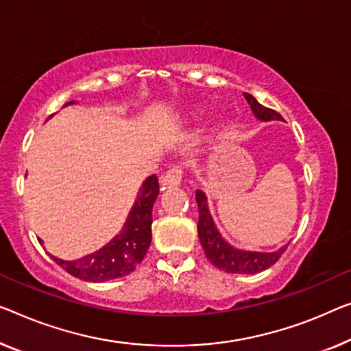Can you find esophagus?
Segmentation results:
<instances>
[{
    "label": "esophagus",
    "instance_id": "1",
    "mask_svg": "<svg viewBox=\"0 0 351 351\" xmlns=\"http://www.w3.org/2000/svg\"><path fill=\"white\" fill-rule=\"evenodd\" d=\"M181 180H182L181 167H171L170 170H167L165 173L160 176V186L164 187V189H171V187L180 186Z\"/></svg>",
    "mask_w": 351,
    "mask_h": 351
}]
</instances>
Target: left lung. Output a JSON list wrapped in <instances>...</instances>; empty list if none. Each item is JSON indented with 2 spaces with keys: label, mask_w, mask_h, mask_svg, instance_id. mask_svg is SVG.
I'll use <instances>...</instances> for the list:
<instances>
[{
  "label": "left lung",
  "mask_w": 351,
  "mask_h": 351,
  "mask_svg": "<svg viewBox=\"0 0 351 351\" xmlns=\"http://www.w3.org/2000/svg\"><path fill=\"white\" fill-rule=\"evenodd\" d=\"M244 97L252 110L254 117L260 121H284V118L274 110L266 108L255 99L252 94L244 93ZM195 200L198 205V238L203 250H205L206 258L216 266V268L226 271L232 274H255L268 269L273 266L280 255L285 252L287 245H282L280 249L274 252H255V250H243L233 247L232 244L222 238L219 233L216 223L213 221L211 213L208 208V198L205 192L197 189Z\"/></svg>",
  "instance_id": "8db88e82"
}]
</instances>
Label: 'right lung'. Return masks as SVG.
I'll return each instance as SVG.
<instances>
[{"label":"right lung","instance_id":"obj_1","mask_svg":"<svg viewBox=\"0 0 351 351\" xmlns=\"http://www.w3.org/2000/svg\"><path fill=\"white\" fill-rule=\"evenodd\" d=\"M75 104H64V107ZM159 195L158 176L151 175L143 181L128 221L119 234L96 252L78 260H61L53 257L62 269L77 279L86 282H106L132 273L145 258L151 244V223H153V205ZM42 244V239H39Z\"/></svg>","mask_w":351,"mask_h":351}]
</instances>
